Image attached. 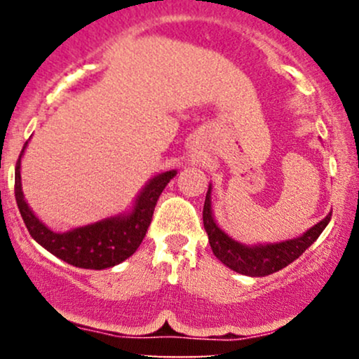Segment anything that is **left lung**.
Listing matches in <instances>:
<instances>
[{"label": "left lung", "mask_w": 359, "mask_h": 359, "mask_svg": "<svg viewBox=\"0 0 359 359\" xmlns=\"http://www.w3.org/2000/svg\"><path fill=\"white\" fill-rule=\"evenodd\" d=\"M203 221L214 257L238 273L248 275V277H265V275H271L285 269L294 259H297L320 236L327 222L331 221V214H327L314 228H311L306 234L295 238V240L248 248V246L240 245L238 241L226 236L216 226L211 212V189H209L205 194Z\"/></svg>", "instance_id": "obj_1"}]
</instances>
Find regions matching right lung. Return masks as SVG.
I'll return each mask as SVG.
<instances>
[{"label":"right lung","mask_w":359,"mask_h":359,"mask_svg":"<svg viewBox=\"0 0 359 359\" xmlns=\"http://www.w3.org/2000/svg\"><path fill=\"white\" fill-rule=\"evenodd\" d=\"M25 147L15 167V197L25 226L32 238L39 241L45 250L74 266H79V269H111L130 258L145 238L160 194L175 175V170H170L151 179L138 196L133 212L128 216L109 217V219L100 221L96 224L77 228L74 231L53 233L36 219V216L23 199L20 158H22Z\"/></svg>","instance_id":"right-lung-1"}]
</instances>
